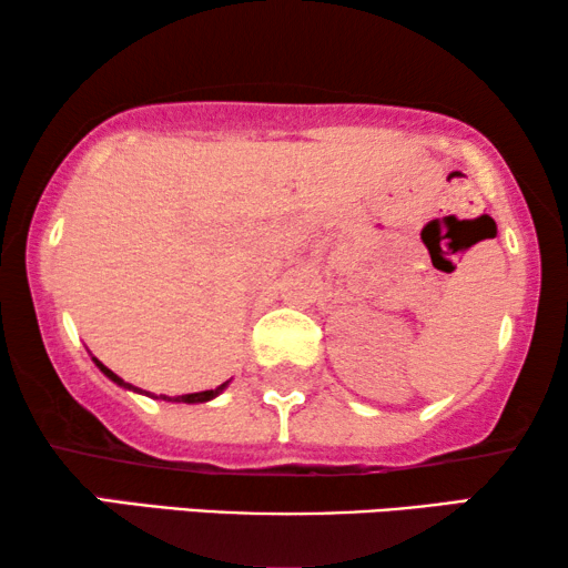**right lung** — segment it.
I'll return each mask as SVG.
<instances>
[{"mask_svg":"<svg viewBox=\"0 0 568 568\" xmlns=\"http://www.w3.org/2000/svg\"><path fill=\"white\" fill-rule=\"evenodd\" d=\"M95 364H98V369L103 372V375L108 377V379H113L115 385H123V387H129V390H139V387H134V385H129V383H123V379L115 375V372H111L105 367V364H100L98 359H95ZM224 387H227V383L224 385H220V387H214V390H204V393H189V395H175V398H168V395H160V398H165V400H175V403H206V400H212V398H216V395H220ZM150 395V393H146ZM154 398V395H152Z\"/></svg>","mask_w":568,"mask_h":568,"instance_id":"1","label":"right lung"}]
</instances>
